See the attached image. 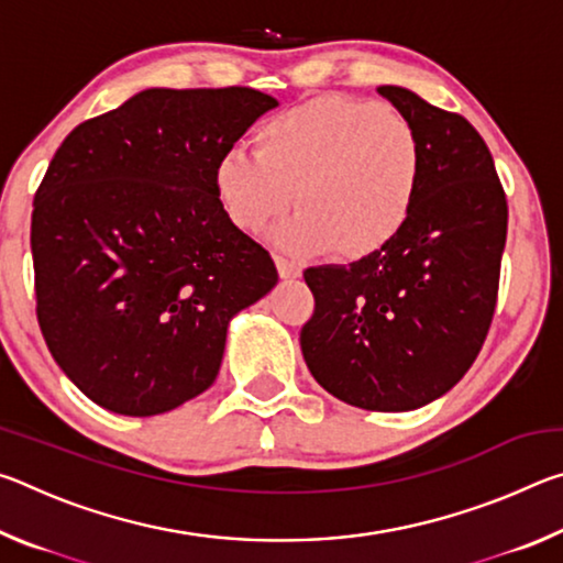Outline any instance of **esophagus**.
<instances>
[{
    "mask_svg": "<svg viewBox=\"0 0 563 563\" xmlns=\"http://www.w3.org/2000/svg\"><path fill=\"white\" fill-rule=\"evenodd\" d=\"M275 268H278V275L283 280H290V278H298L300 275V268L290 261H285L283 255H275Z\"/></svg>",
    "mask_w": 563,
    "mask_h": 563,
    "instance_id": "obj_1",
    "label": "esophagus"
}]
</instances>
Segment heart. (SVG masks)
Here are the masks:
<instances>
[{"label":"heart","mask_w":563,"mask_h":563,"mask_svg":"<svg viewBox=\"0 0 563 563\" xmlns=\"http://www.w3.org/2000/svg\"><path fill=\"white\" fill-rule=\"evenodd\" d=\"M255 156L233 151L216 164L213 188L238 231L261 233L292 206L285 251L362 263L385 253L412 218L424 146L405 113L322 93L275 113L253 136Z\"/></svg>","instance_id":"obj_1"}]
</instances>
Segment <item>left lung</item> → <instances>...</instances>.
Segmentation results:
<instances>
[{
  "label": "left lung",
  "mask_w": 563,
  "mask_h": 563,
  "mask_svg": "<svg viewBox=\"0 0 563 563\" xmlns=\"http://www.w3.org/2000/svg\"><path fill=\"white\" fill-rule=\"evenodd\" d=\"M415 123L422 190L405 233L375 258L302 273L316 310L300 330L332 397L373 412L417 409L460 383L487 340L507 243V194L462 113L377 87Z\"/></svg>",
  "instance_id": "1"
}]
</instances>
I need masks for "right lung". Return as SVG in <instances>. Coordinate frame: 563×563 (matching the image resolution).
<instances>
[{
    "mask_svg": "<svg viewBox=\"0 0 563 563\" xmlns=\"http://www.w3.org/2000/svg\"><path fill=\"white\" fill-rule=\"evenodd\" d=\"M273 107L247 87L146 89L56 148L32 211L36 320L91 402L151 417L206 393L228 320L278 283L213 188Z\"/></svg>",
    "mask_w": 563,
    "mask_h": 563,
    "instance_id": "obj_1",
    "label": "right lung"
}]
</instances>
